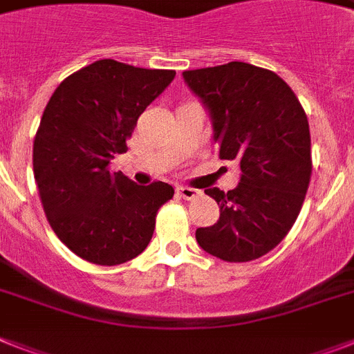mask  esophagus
Masks as SVG:
<instances>
[{"label": "esophagus", "mask_w": 354, "mask_h": 354, "mask_svg": "<svg viewBox=\"0 0 354 354\" xmlns=\"http://www.w3.org/2000/svg\"><path fill=\"white\" fill-rule=\"evenodd\" d=\"M198 194H201L198 189L188 188V186H179V188H177V195H179L180 198H186V201H192V198L197 197Z\"/></svg>", "instance_id": "obj_1"}]
</instances>
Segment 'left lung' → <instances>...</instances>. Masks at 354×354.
Segmentation results:
<instances>
[{
  "mask_svg": "<svg viewBox=\"0 0 354 354\" xmlns=\"http://www.w3.org/2000/svg\"><path fill=\"white\" fill-rule=\"evenodd\" d=\"M184 83L212 119L218 157L241 166L239 186L204 189L221 217L197 227L206 253L248 262L279 244L299 217L311 179V137L299 99L284 79L261 66L232 61L186 70Z\"/></svg>",
  "mask_w": 354,
  "mask_h": 354,
  "instance_id": "8db88e82",
  "label": "left lung"
}]
</instances>
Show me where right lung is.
I'll list each match as a JSON object with an SVG mask.
<instances>
[{"mask_svg":"<svg viewBox=\"0 0 354 354\" xmlns=\"http://www.w3.org/2000/svg\"><path fill=\"white\" fill-rule=\"evenodd\" d=\"M175 70L99 59L52 93L34 139V177L52 230L68 250L99 266L136 259L150 244L166 183L139 186L110 160L124 153L137 119L174 81Z\"/></svg>","mask_w":354,"mask_h":354,"instance_id":"right-lung-1","label":"right lung"}]
</instances>
